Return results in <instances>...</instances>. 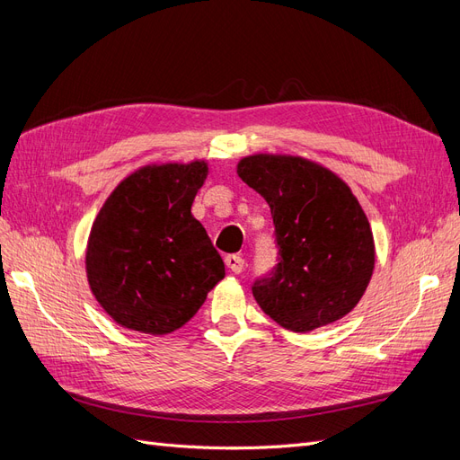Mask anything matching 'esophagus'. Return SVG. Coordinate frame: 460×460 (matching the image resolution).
I'll return each instance as SVG.
<instances>
[{
	"label": "esophagus",
	"instance_id": "obj_1",
	"mask_svg": "<svg viewBox=\"0 0 460 460\" xmlns=\"http://www.w3.org/2000/svg\"><path fill=\"white\" fill-rule=\"evenodd\" d=\"M225 262H226V267L232 272H235V274H240L243 270V267H245V261L240 255H226Z\"/></svg>",
	"mask_w": 460,
	"mask_h": 460
}]
</instances>
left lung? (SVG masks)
Segmentation results:
<instances>
[{
    "label": "left lung",
    "mask_w": 460,
    "mask_h": 460,
    "mask_svg": "<svg viewBox=\"0 0 460 460\" xmlns=\"http://www.w3.org/2000/svg\"><path fill=\"white\" fill-rule=\"evenodd\" d=\"M238 176L269 203L278 264L253 284V297L274 323L311 332L351 313L374 270L370 222L351 188L314 161L257 155Z\"/></svg>",
    "instance_id": "obj_1"
}]
</instances>
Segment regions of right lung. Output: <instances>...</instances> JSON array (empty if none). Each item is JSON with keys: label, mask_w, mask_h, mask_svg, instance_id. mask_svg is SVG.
Wrapping results in <instances>:
<instances>
[{"label": "right lung", "mask_w": 460, "mask_h": 460, "mask_svg": "<svg viewBox=\"0 0 460 460\" xmlns=\"http://www.w3.org/2000/svg\"><path fill=\"white\" fill-rule=\"evenodd\" d=\"M205 161L147 164L111 191L86 247L92 294L122 328L164 336L199 311L225 262L191 215Z\"/></svg>", "instance_id": "1"}]
</instances>
